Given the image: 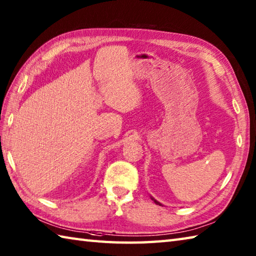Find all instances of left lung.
<instances>
[{
    "label": "left lung",
    "instance_id": "left-lung-1",
    "mask_svg": "<svg viewBox=\"0 0 256 256\" xmlns=\"http://www.w3.org/2000/svg\"><path fill=\"white\" fill-rule=\"evenodd\" d=\"M150 198H152V200L154 202H155V203H156V204H158V205H162V204H160V203H159V202H157V200H156L155 198H152V197H150Z\"/></svg>",
    "mask_w": 256,
    "mask_h": 256
}]
</instances>
